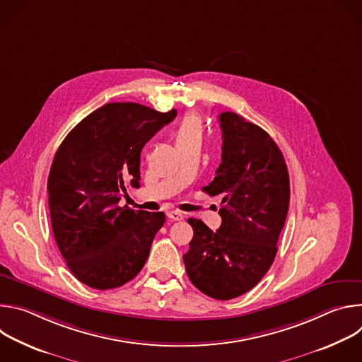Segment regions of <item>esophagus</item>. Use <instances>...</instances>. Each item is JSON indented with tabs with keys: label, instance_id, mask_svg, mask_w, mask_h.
Wrapping results in <instances>:
<instances>
[{
	"label": "esophagus",
	"instance_id": "1",
	"mask_svg": "<svg viewBox=\"0 0 362 362\" xmlns=\"http://www.w3.org/2000/svg\"><path fill=\"white\" fill-rule=\"evenodd\" d=\"M168 216H169V219H172V221H183V218H185L183 214L179 212V211H169Z\"/></svg>",
	"mask_w": 362,
	"mask_h": 362
}]
</instances>
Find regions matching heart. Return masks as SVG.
<instances>
[{"label":"heart","mask_w":362,"mask_h":362,"mask_svg":"<svg viewBox=\"0 0 362 362\" xmlns=\"http://www.w3.org/2000/svg\"><path fill=\"white\" fill-rule=\"evenodd\" d=\"M176 143L194 140L202 137V120L196 113H189L183 117L175 132Z\"/></svg>","instance_id":"heart-1"}]
</instances>
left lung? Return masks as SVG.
Listing matches in <instances>:
<instances>
[{
	"instance_id": "obj_1",
	"label": "left lung",
	"mask_w": 362,
	"mask_h": 362,
	"mask_svg": "<svg viewBox=\"0 0 362 362\" xmlns=\"http://www.w3.org/2000/svg\"><path fill=\"white\" fill-rule=\"evenodd\" d=\"M219 123L222 163L202 190L222 199V225L214 232L190 218L193 238L183 262L199 291L228 300L250 291L269 271L291 190L282 151L264 129L232 112L221 113Z\"/></svg>"
}]
</instances>
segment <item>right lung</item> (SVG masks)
<instances>
[{
    "label": "right lung",
    "mask_w": 362,
    "mask_h": 362,
    "mask_svg": "<svg viewBox=\"0 0 362 362\" xmlns=\"http://www.w3.org/2000/svg\"><path fill=\"white\" fill-rule=\"evenodd\" d=\"M176 110L109 103L84 117L60 144L47 190L53 233L71 274L94 289H113L144 267L163 212L120 206L139 187L143 146Z\"/></svg>",
    "instance_id": "obj_1"
}]
</instances>
